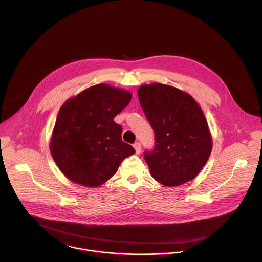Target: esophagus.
I'll return each instance as SVG.
<instances>
[{
	"label": "esophagus",
	"mask_w": 262,
	"mask_h": 262,
	"mask_svg": "<svg viewBox=\"0 0 262 262\" xmlns=\"http://www.w3.org/2000/svg\"><path fill=\"white\" fill-rule=\"evenodd\" d=\"M133 146H134V148L136 150V153H137V154L141 152V144H140V142H135Z\"/></svg>",
	"instance_id": "esophagus-1"
}]
</instances>
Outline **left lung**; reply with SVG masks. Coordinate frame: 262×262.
<instances>
[{
  "label": "left lung",
  "mask_w": 262,
  "mask_h": 262,
  "mask_svg": "<svg viewBox=\"0 0 262 262\" xmlns=\"http://www.w3.org/2000/svg\"><path fill=\"white\" fill-rule=\"evenodd\" d=\"M138 98L154 132V146L144 151L152 177L167 187L192 180L212 151L201 107L186 93L162 83L141 85Z\"/></svg>",
  "instance_id": "8db88e82"
}]
</instances>
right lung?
Masks as SVG:
<instances>
[{"label": "right lung", "instance_id": "1", "mask_svg": "<svg viewBox=\"0 0 262 262\" xmlns=\"http://www.w3.org/2000/svg\"><path fill=\"white\" fill-rule=\"evenodd\" d=\"M131 98L127 91L100 83L60 108L50 149L68 179L85 187L101 186L112 178L126 157L135 153L122 140L121 125L114 122Z\"/></svg>", "mask_w": 262, "mask_h": 262}]
</instances>
